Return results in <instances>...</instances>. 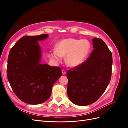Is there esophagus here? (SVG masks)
<instances>
[{
  "instance_id": "1",
  "label": "esophagus",
  "mask_w": 128,
  "mask_h": 128,
  "mask_svg": "<svg viewBox=\"0 0 128 128\" xmlns=\"http://www.w3.org/2000/svg\"><path fill=\"white\" fill-rule=\"evenodd\" d=\"M62 73L63 75L66 74V70H64V69H62Z\"/></svg>"
}]
</instances>
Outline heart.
Returning <instances> with one entry per match:
<instances>
[{"label": "heart", "mask_w": 128, "mask_h": 128, "mask_svg": "<svg viewBox=\"0 0 128 128\" xmlns=\"http://www.w3.org/2000/svg\"><path fill=\"white\" fill-rule=\"evenodd\" d=\"M91 45L86 40L69 38L61 40L56 45V49L50 52V56L56 62H60L62 57L69 67L75 68L83 64L90 52Z\"/></svg>", "instance_id": "heart-1"}]
</instances>
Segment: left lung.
Returning a JSON list of instances; mask_svg holds the SVG:
<instances>
[{"mask_svg":"<svg viewBox=\"0 0 128 128\" xmlns=\"http://www.w3.org/2000/svg\"><path fill=\"white\" fill-rule=\"evenodd\" d=\"M94 50L86 62L68 70L67 94L76 105L87 106L96 102L110 82L112 54L100 38L92 39Z\"/></svg>","mask_w":128,"mask_h":128,"instance_id":"8db88e82","label":"left lung"}]
</instances>
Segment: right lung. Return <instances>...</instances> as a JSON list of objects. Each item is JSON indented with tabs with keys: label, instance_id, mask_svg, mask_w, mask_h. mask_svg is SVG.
Wrapping results in <instances>:
<instances>
[{
	"label": "right lung",
	"instance_id": "right-lung-1",
	"mask_svg": "<svg viewBox=\"0 0 128 128\" xmlns=\"http://www.w3.org/2000/svg\"><path fill=\"white\" fill-rule=\"evenodd\" d=\"M48 37V34L24 36L9 53L7 78L15 94L26 104L46 102L51 94L53 84L62 75L59 67L40 64L42 51L38 42Z\"/></svg>",
	"mask_w": 128,
	"mask_h": 128
}]
</instances>
